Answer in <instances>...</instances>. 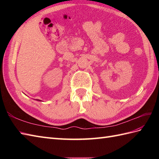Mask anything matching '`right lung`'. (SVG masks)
Here are the masks:
<instances>
[{
	"label": "right lung",
	"instance_id": "obj_1",
	"mask_svg": "<svg viewBox=\"0 0 159 159\" xmlns=\"http://www.w3.org/2000/svg\"><path fill=\"white\" fill-rule=\"evenodd\" d=\"M39 101H40V100H39Z\"/></svg>",
	"mask_w": 159,
	"mask_h": 159
}]
</instances>
